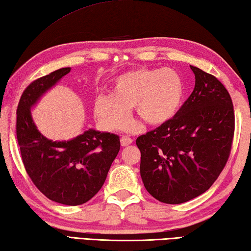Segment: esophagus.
Returning a JSON list of instances; mask_svg holds the SVG:
<instances>
[{
  "label": "esophagus",
  "instance_id": "34e87169",
  "mask_svg": "<svg viewBox=\"0 0 251 251\" xmlns=\"http://www.w3.org/2000/svg\"><path fill=\"white\" fill-rule=\"evenodd\" d=\"M121 144L123 147H126V146L133 144V139L128 137V136H123V137L121 138Z\"/></svg>",
  "mask_w": 251,
  "mask_h": 251
}]
</instances>
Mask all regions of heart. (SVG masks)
Returning a JSON list of instances; mask_svg holds the SVG:
<instances>
[{"label": "heart", "mask_w": 251, "mask_h": 251, "mask_svg": "<svg viewBox=\"0 0 251 251\" xmlns=\"http://www.w3.org/2000/svg\"><path fill=\"white\" fill-rule=\"evenodd\" d=\"M184 83L181 75L169 68L126 72L113 81L112 94L95 99L94 113L108 130H122L131 123V107L141 120L151 125L168 122L183 101Z\"/></svg>", "instance_id": "obj_1"}]
</instances>
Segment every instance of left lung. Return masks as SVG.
I'll list each match as a JSON object with an SVG mask.
<instances>
[{
	"label": "left lung",
	"instance_id": "left-lung-1",
	"mask_svg": "<svg viewBox=\"0 0 251 251\" xmlns=\"http://www.w3.org/2000/svg\"><path fill=\"white\" fill-rule=\"evenodd\" d=\"M193 92L171 120L136 139L140 176L158 201L181 204L211 188L228 160L235 130L228 91L212 75L190 66Z\"/></svg>",
	"mask_w": 251,
	"mask_h": 251
}]
</instances>
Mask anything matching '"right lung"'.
<instances>
[{"label": "right lung", "instance_id": "right-lung-1", "mask_svg": "<svg viewBox=\"0 0 251 251\" xmlns=\"http://www.w3.org/2000/svg\"><path fill=\"white\" fill-rule=\"evenodd\" d=\"M70 70L61 68L27 86L17 106L16 135L23 163L37 189L53 202L75 206L102 188L121 141L115 134L92 128L70 140L56 141L38 130L30 110Z\"/></svg>", "mask_w": 251, "mask_h": 251}]
</instances>
